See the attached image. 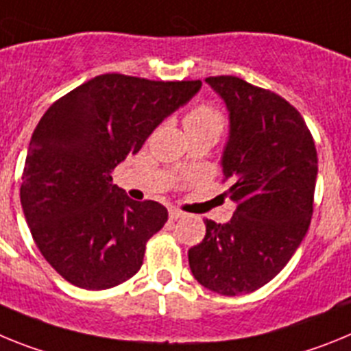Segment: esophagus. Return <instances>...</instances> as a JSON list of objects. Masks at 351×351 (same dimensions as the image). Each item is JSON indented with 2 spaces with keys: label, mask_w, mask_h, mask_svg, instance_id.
Here are the masks:
<instances>
[{
  "label": "esophagus",
  "mask_w": 351,
  "mask_h": 351,
  "mask_svg": "<svg viewBox=\"0 0 351 351\" xmlns=\"http://www.w3.org/2000/svg\"><path fill=\"white\" fill-rule=\"evenodd\" d=\"M184 215H185L184 212H180V210H176V208L169 210V219H171V221H176V219L184 217Z\"/></svg>",
  "instance_id": "obj_1"
}]
</instances>
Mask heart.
Wrapping results in <instances>:
<instances>
[{"label":"heart","instance_id":"heart-1","mask_svg":"<svg viewBox=\"0 0 351 351\" xmlns=\"http://www.w3.org/2000/svg\"><path fill=\"white\" fill-rule=\"evenodd\" d=\"M224 123H226V118L222 111L212 104H199L185 114L184 120V127L187 132L213 134L217 138L224 129Z\"/></svg>","mask_w":351,"mask_h":351}]
</instances>
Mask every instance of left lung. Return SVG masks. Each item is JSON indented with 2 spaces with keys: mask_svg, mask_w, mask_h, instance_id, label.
I'll return each mask as SVG.
<instances>
[{
  "mask_svg": "<svg viewBox=\"0 0 351 351\" xmlns=\"http://www.w3.org/2000/svg\"><path fill=\"white\" fill-rule=\"evenodd\" d=\"M230 111L222 154L226 224L206 219L189 249L191 272L210 291L234 297L272 281L302 243L313 217L318 155L302 114L281 95L234 75L206 77Z\"/></svg>",
  "mask_w": 351,
  "mask_h": 351,
  "instance_id": "obj_1",
  "label": "left lung"
}]
</instances>
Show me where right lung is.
I'll list each match as a JSON object with an SVG mask.
<instances>
[{
  "label": "right lung",
  "mask_w": 351,
  "mask_h": 351,
  "mask_svg": "<svg viewBox=\"0 0 351 351\" xmlns=\"http://www.w3.org/2000/svg\"><path fill=\"white\" fill-rule=\"evenodd\" d=\"M199 88L102 74L44 112L24 162L21 205L38 251L70 285L108 289L141 268L167 210L130 199L111 173Z\"/></svg>",
  "instance_id": "add662e5"
}]
</instances>
